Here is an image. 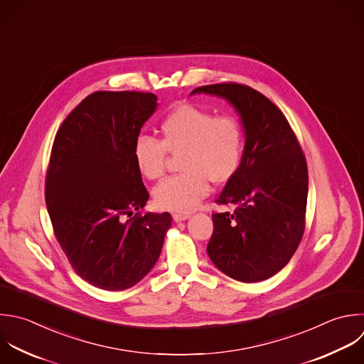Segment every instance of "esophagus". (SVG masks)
<instances>
[{
	"label": "esophagus",
	"instance_id": "esophagus-1",
	"mask_svg": "<svg viewBox=\"0 0 364 364\" xmlns=\"http://www.w3.org/2000/svg\"><path fill=\"white\" fill-rule=\"evenodd\" d=\"M172 218L175 222H182L189 218V213H172Z\"/></svg>",
	"mask_w": 364,
	"mask_h": 364
}]
</instances>
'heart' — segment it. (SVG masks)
Returning a JSON list of instances; mask_svg holds the SVG:
<instances>
[{"label": "heart", "instance_id": "obj_1", "mask_svg": "<svg viewBox=\"0 0 364 364\" xmlns=\"http://www.w3.org/2000/svg\"><path fill=\"white\" fill-rule=\"evenodd\" d=\"M162 138L142 135L134 144L132 156L142 176L156 179L165 172L168 152L179 156V175L169 176L154 189L159 209L186 212L193 209L215 183L229 182L239 171L245 132L237 118L183 104L172 109L161 124Z\"/></svg>", "mask_w": 364, "mask_h": 364}]
</instances>
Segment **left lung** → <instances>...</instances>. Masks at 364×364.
Instances as JSON below:
<instances>
[{
  "instance_id": "1",
  "label": "left lung",
  "mask_w": 364,
  "mask_h": 364,
  "mask_svg": "<svg viewBox=\"0 0 364 364\" xmlns=\"http://www.w3.org/2000/svg\"><path fill=\"white\" fill-rule=\"evenodd\" d=\"M225 98L240 115L246 141L237 173L216 199L236 205L213 213L208 255L218 269L239 282H260L283 269L304 232L307 164L283 112L263 94L223 82L192 94Z\"/></svg>"
}]
</instances>
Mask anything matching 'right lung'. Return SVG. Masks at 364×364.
Listing matches in <instances>:
<instances>
[{"label":"right lung","instance_id":"right-lung-1","mask_svg":"<svg viewBox=\"0 0 364 364\" xmlns=\"http://www.w3.org/2000/svg\"><path fill=\"white\" fill-rule=\"evenodd\" d=\"M156 95L98 91L65 118L51 149L46 202L73 269L105 290L136 284L156 263L171 215L149 199L132 151Z\"/></svg>","mask_w":364,"mask_h":364}]
</instances>
